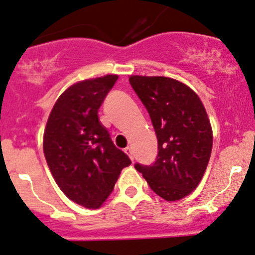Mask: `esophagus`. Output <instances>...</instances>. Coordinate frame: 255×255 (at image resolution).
Wrapping results in <instances>:
<instances>
[{"mask_svg": "<svg viewBox=\"0 0 255 255\" xmlns=\"http://www.w3.org/2000/svg\"><path fill=\"white\" fill-rule=\"evenodd\" d=\"M125 153L128 154V158H130L131 160H133V151H132V149H131L130 147L125 148Z\"/></svg>", "mask_w": 255, "mask_h": 255, "instance_id": "34e87169", "label": "esophagus"}]
</instances>
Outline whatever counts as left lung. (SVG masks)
I'll list each match as a JSON object with an SVG mask.
<instances>
[{
	"mask_svg": "<svg viewBox=\"0 0 255 255\" xmlns=\"http://www.w3.org/2000/svg\"><path fill=\"white\" fill-rule=\"evenodd\" d=\"M131 87L147 108L158 138L153 165L135 164L151 190L177 201L201 182L212 151L211 123L200 97L167 77L131 76Z\"/></svg>",
	"mask_w": 255,
	"mask_h": 255,
	"instance_id": "obj_1",
	"label": "left lung"
}]
</instances>
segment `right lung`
Instances as JSON below:
<instances>
[{"instance_id": "add662e5", "label": "right lung", "mask_w": 255, "mask_h": 255, "mask_svg": "<svg viewBox=\"0 0 255 255\" xmlns=\"http://www.w3.org/2000/svg\"><path fill=\"white\" fill-rule=\"evenodd\" d=\"M118 76L107 74L71 85L51 110L43 151L56 184L76 204L99 208L131 160L114 145L99 120V108Z\"/></svg>"}]
</instances>
